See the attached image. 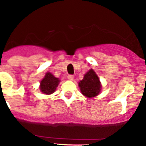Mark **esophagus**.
Segmentation results:
<instances>
[{"label":"esophagus","instance_id":"esophagus-1","mask_svg":"<svg viewBox=\"0 0 146 146\" xmlns=\"http://www.w3.org/2000/svg\"><path fill=\"white\" fill-rule=\"evenodd\" d=\"M67 78L70 80H74V76L72 75V74H69V75L67 76Z\"/></svg>","mask_w":146,"mask_h":146}]
</instances>
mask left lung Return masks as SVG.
I'll return each instance as SVG.
<instances>
[{"label":"left lung","instance_id":"obj_1","mask_svg":"<svg viewBox=\"0 0 146 146\" xmlns=\"http://www.w3.org/2000/svg\"><path fill=\"white\" fill-rule=\"evenodd\" d=\"M79 87L82 94L88 98L94 97L99 94L101 85L99 77L93 69L85 74L84 78L79 82Z\"/></svg>","mask_w":146,"mask_h":146}]
</instances>
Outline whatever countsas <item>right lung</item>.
Here are the masks:
<instances>
[{
  "label": "right lung",
  "mask_w": 146,
  "mask_h": 146,
  "mask_svg": "<svg viewBox=\"0 0 146 146\" xmlns=\"http://www.w3.org/2000/svg\"><path fill=\"white\" fill-rule=\"evenodd\" d=\"M59 82L58 78L54 77L51 73L46 74L44 79L40 83V90L45 94H51L54 93Z\"/></svg>",
  "instance_id": "add662e5"
}]
</instances>
